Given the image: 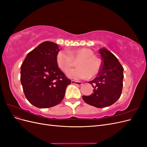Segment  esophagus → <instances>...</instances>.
<instances>
[{"mask_svg":"<svg viewBox=\"0 0 147 147\" xmlns=\"http://www.w3.org/2000/svg\"><path fill=\"white\" fill-rule=\"evenodd\" d=\"M71 82H72V84H76V85H78V86H81L83 84L82 82H78V81H75V80H72L71 81Z\"/></svg>","mask_w":147,"mask_h":147,"instance_id":"34e87169","label":"esophagus"}]
</instances>
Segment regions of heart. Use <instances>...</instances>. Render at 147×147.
<instances>
[{"label": "heart", "mask_w": 147, "mask_h": 147, "mask_svg": "<svg viewBox=\"0 0 147 147\" xmlns=\"http://www.w3.org/2000/svg\"><path fill=\"white\" fill-rule=\"evenodd\" d=\"M79 61L78 63V68L69 71L73 65L74 60ZM56 63L59 67L67 75L74 79H84L94 77L98 74L100 68L99 59L94 56L93 51L86 48H80L69 51H60L56 55Z\"/></svg>", "instance_id": "1"}]
</instances>
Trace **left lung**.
<instances>
[{"label": "left lung", "instance_id": "8db88e82", "mask_svg": "<svg viewBox=\"0 0 147 147\" xmlns=\"http://www.w3.org/2000/svg\"><path fill=\"white\" fill-rule=\"evenodd\" d=\"M102 64L97 76L88 82L94 88L90 96H83L86 104L97 108L113 104L121 94L124 78L123 66L112 53L105 48L99 49Z\"/></svg>", "mask_w": 147, "mask_h": 147}]
</instances>
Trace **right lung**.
<instances>
[{"label":"right lung","instance_id":"add662e5","mask_svg":"<svg viewBox=\"0 0 147 147\" xmlns=\"http://www.w3.org/2000/svg\"><path fill=\"white\" fill-rule=\"evenodd\" d=\"M57 44L44 42L30 51L21 66V83L26 99L38 108L59 104L70 80L59 69Z\"/></svg>","mask_w":147,"mask_h":147}]
</instances>
